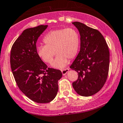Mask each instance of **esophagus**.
Returning <instances> with one entry per match:
<instances>
[{"label":"esophagus","mask_w":123,"mask_h":123,"mask_svg":"<svg viewBox=\"0 0 123 123\" xmlns=\"http://www.w3.org/2000/svg\"><path fill=\"white\" fill-rule=\"evenodd\" d=\"M69 70V68H66V69H65L61 70L62 73L63 75H65L66 73L68 72Z\"/></svg>","instance_id":"obj_1"}]
</instances>
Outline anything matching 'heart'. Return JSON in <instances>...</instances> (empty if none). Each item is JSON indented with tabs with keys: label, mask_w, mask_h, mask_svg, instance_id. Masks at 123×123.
<instances>
[{
	"label": "heart",
	"mask_w": 123,
	"mask_h": 123,
	"mask_svg": "<svg viewBox=\"0 0 123 123\" xmlns=\"http://www.w3.org/2000/svg\"><path fill=\"white\" fill-rule=\"evenodd\" d=\"M46 45L37 47L38 56L43 61L50 63L55 55H58L52 63L54 68H63L67 64L68 59L72 60L78 54L80 47V36L73 28L55 29L50 31L44 37Z\"/></svg>",
	"instance_id": "1"
}]
</instances>
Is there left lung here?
<instances>
[{
    "instance_id": "obj_1",
    "label": "left lung",
    "mask_w": 123,
    "mask_h": 123,
    "mask_svg": "<svg viewBox=\"0 0 123 123\" xmlns=\"http://www.w3.org/2000/svg\"><path fill=\"white\" fill-rule=\"evenodd\" d=\"M72 24L80 35L79 53L70 66L78 73V79L72 83L79 95L90 97L104 86L109 68V51L104 36L98 30L79 22Z\"/></svg>"
}]
</instances>
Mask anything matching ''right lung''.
<instances>
[{
	"instance_id": "right-lung-1",
	"label": "right lung",
	"mask_w": 123,
	"mask_h": 123,
	"mask_svg": "<svg viewBox=\"0 0 123 123\" xmlns=\"http://www.w3.org/2000/svg\"><path fill=\"white\" fill-rule=\"evenodd\" d=\"M48 25L25 29L12 47L11 68L18 87L35 102L52 101L58 90V81L62 74L60 70L47 68L38 56L36 42Z\"/></svg>"
}]
</instances>
